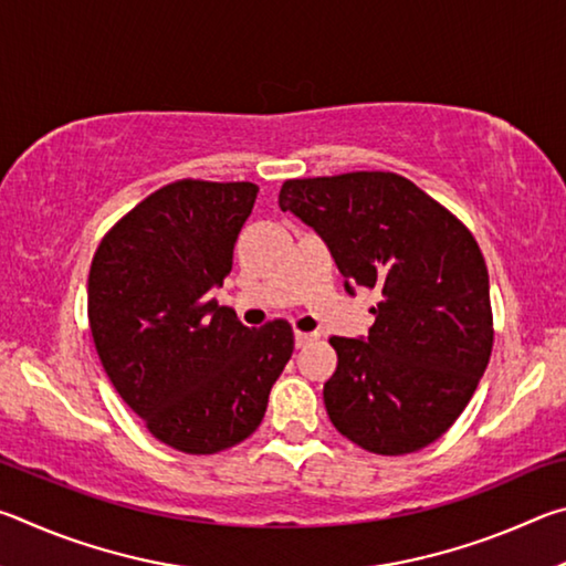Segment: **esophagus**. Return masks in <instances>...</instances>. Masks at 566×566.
Instances as JSON below:
<instances>
[{
  "mask_svg": "<svg viewBox=\"0 0 566 566\" xmlns=\"http://www.w3.org/2000/svg\"><path fill=\"white\" fill-rule=\"evenodd\" d=\"M314 339H317V334H312V332H294V344H296V347H306V344H312Z\"/></svg>",
  "mask_w": 566,
  "mask_h": 566,
  "instance_id": "obj_1",
  "label": "esophagus"
}]
</instances>
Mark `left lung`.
<instances>
[{
    "mask_svg": "<svg viewBox=\"0 0 566 566\" xmlns=\"http://www.w3.org/2000/svg\"><path fill=\"white\" fill-rule=\"evenodd\" d=\"M280 207L324 239L349 294H381L367 339H329L332 424L387 457L437 442L472 399L494 342L490 274L472 232L395 171L286 179Z\"/></svg>",
    "mask_w": 566,
    "mask_h": 566,
    "instance_id": "left-lung-1",
    "label": "left lung"
}]
</instances>
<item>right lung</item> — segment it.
Returning a JSON list of instances; mask_svg holds the SVG:
<instances>
[{
  "label": "right lung",
  "mask_w": 566,
  "mask_h": 566,
  "mask_svg": "<svg viewBox=\"0 0 566 566\" xmlns=\"http://www.w3.org/2000/svg\"><path fill=\"white\" fill-rule=\"evenodd\" d=\"M256 191L252 181H171L124 214L92 260L102 367L149 432L187 454L244 442L294 349L290 322L249 329L209 300L232 272Z\"/></svg>",
  "instance_id": "1"
}]
</instances>
